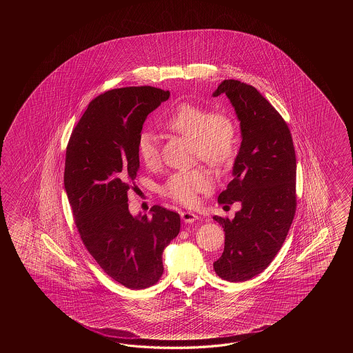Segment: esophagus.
<instances>
[{
  "label": "esophagus",
  "instance_id": "esophagus-1",
  "mask_svg": "<svg viewBox=\"0 0 353 353\" xmlns=\"http://www.w3.org/2000/svg\"><path fill=\"white\" fill-rule=\"evenodd\" d=\"M180 217L183 219V222H185V223H193L194 221L196 219H199L198 217V214L196 213H193V212H181L180 213Z\"/></svg>",
  "mask_w": 353,
  "mask_h": 353
}]
</instances>
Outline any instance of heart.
<instances>
[{
    "label": "heart",
    "instance_id": "obj_1",
    "mask_svg": "<svg viewBox=\"0 0 353 353\" xmlns=\"http://www.w3.org/2000/svg\"><path fill=\"white\" fill-rule=\"evenodd\" d=\"M163 125L175 134L192 139L196 157L212 165H222L232 159L237 145V128L230 114L210 112L201 105L181 103L163 120ZM137 155L143 165L155 166L159 161L157 137L143 131L137 137ZM213 185L210 174L203 168L176 172L161 187L163 194L183 204H192L199 193Z\"/></svg>",
    "mask_w": 353,
    "mask_h": 353
}]
</instances>
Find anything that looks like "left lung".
Returning <instances> with one entry per match:
<instances>
[{"label":"left lung","instance_id":"obj_1","mask_svg":"<svg viewBox=\"0 0 353 353\" xmlns=\"http://www.w3.org/2000/svg\"><path fill=\"white\" fill-rule=\"evenodd\" d=\"M219 94L232 103L242 141L218 202H240L241 210L232 221L213 217L225 236L213 268L219 278L237 283L263 272L285 241L296 210V159L285 121L255 87L225 79L213 97Z\"/></svg>","mask_w":353,"mask_h":353}]
</instances>
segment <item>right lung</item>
I'll use <instances>...</instances> for the list:
<instances>
[{
	"label": "right lung",
	"instance_id": "obj_1",
	"mask_svg": "<svg viewBox=\"0 0 353 353\" xmlns=\"http://www.w3.org/2000/svg\"><path fill=\"white\" fill-rule=\"evenodd\" d=\"M169 96L150 85L108 90L90 102L68 143L64 188L78 232L102 270L128 289L158 283L163 251L180 231L178 213L154 205L150 217H134L128 203L140 168L137 137Z\"/></svg>",
	"mask_w": 353,
	"mask_h": 353
}]
</instances>
